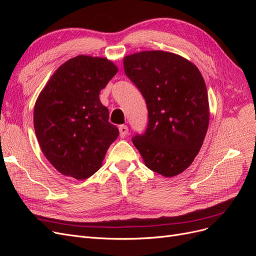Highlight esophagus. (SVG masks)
<instances>
[{"label": "esophagus", "instance_id": "1", "mask_svg": "<svg viewBox=\"0 0 256 256\" xmlns=\"http://www.w3.org/2000/svg\"><path fill=\"white\" fill-rule=\"evenodd\" d=\"M118 130H120V138H125L128 134V127L125 126V125H120L118 127Z\"/></svg>", "mask_w": 256, "mask_h": 256}]
</instances>
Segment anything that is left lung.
Masks as SVG:
<instances>
[{
	"mask_svg": "<svg viewBox=\"0 0 256 256\" xmlns=\"http://www.w3.org/2000/svg\"><path fill=\"white\" fill-rule=\"evenodd\" d=\"M124 69L148 110L146 131L132 138L145 166L164 177L182 173L209 125L207 88L198 68L178 54L154 50L125 56Z\"/></svg>",
	"mask_w": 256,
	"mask_h": 256,
	"instance_id": "8db88e82",
	"label": "left lung"
}]
</instances>
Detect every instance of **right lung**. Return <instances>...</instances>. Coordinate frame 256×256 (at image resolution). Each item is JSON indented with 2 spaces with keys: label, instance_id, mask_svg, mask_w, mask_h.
Returning <instances> with one entry per match:
<instances>
[{
  "label": "right lung",
  "instance_id": "1",
  "mask_svg": "<svg viewBox=\"0 0 256 256\" xmlns=\"http://www.w3.org/2000/svg\"><path fill=\"white\" fill-rule=\"evenodd\" d=\"M118 72L106 58L78 56L60 65L38 96L34 128L44 157L65 176L84 180L102 168L118 136L100 90Z\"/></svg>",
  "mask_w": 256,
  "mask_h": 256
}]
</instances>
